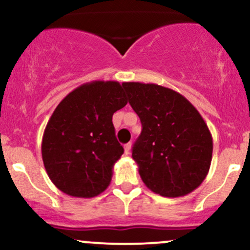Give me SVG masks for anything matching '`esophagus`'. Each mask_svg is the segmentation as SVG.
Listing matches in <instances>:
<instances>
[{
  "mask_svg": "<svg viewBox=\"0 0 250 250\" xmlns=\"http://www.w3.org/2000/svg\"><path fill=\"white\" fill-rule=\"evenodd\" d=\"M130 149H131V143L129 142L127 145H125V154H130Z\"/></svg>",
  "mask_w": 250,
  "mask_h": 250,
  "instance_id": "obj_1",
  "label": "esophagus"
}]
</instances>
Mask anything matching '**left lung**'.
<instances>
[{
	"instance_id": "obj_1",
	"label": "left lung",
	"mask_w": 250,
	"mask_h": 250,
	"mask_svg": "<svg viewBox=\"0 0 250 250\" xmlns=\"http://www.w3.org/2000/svg\"><path fill=\"white\" fill-rule=\"evenodd\" d=\"M122 85L142 123L131 156L145 185L166 197L191 193L207 176L213 155L205 120L173 89L141 82Z\"/></svg>"
}]
</instances>
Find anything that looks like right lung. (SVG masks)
Returning a JSON list of instances; mask_svg holds the SVG:
<instances>
[{
    "mask_svg": "<svg viewBox=\"0 0 250 250\" xmlns=\"http://www.w3.org/2000/svg\"><path fill=\"white\" fill-rule=\"evenodd\" d=\"M127 103L116 81L84 83L59 103L44 129L41 150L45 171L60 190L94 197L108 188L123 154L113 115Z\"/></svg>",
    "mask_w": 250,
    "mask_h": 250,
    "instance_id": "right-lung-1",
    "label": "right lung"
}]
</instances>
